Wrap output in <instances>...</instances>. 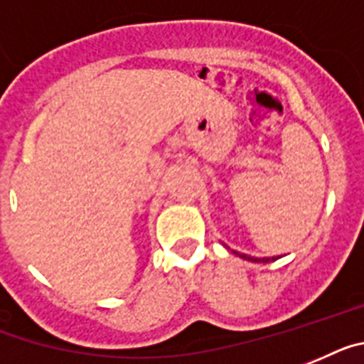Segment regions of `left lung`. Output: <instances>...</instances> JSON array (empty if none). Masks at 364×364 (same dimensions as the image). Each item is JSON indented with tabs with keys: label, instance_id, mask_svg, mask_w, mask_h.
<instances>
[{
	"label": "left lung",
	"instance_id": "obj_1",
	"mask_svg": "<svg viewBox=\"0 0 364 364\" xmlns=\"http://www.w3.org/2000/svg\"><path fill=\"white\" fill-rule=\"evenodd\" d=\"M237 253V255H239V257H242V259H248V261H253V262H270V261H274V257H268V259H257V257H250V255H244V253H239V252H235Z\"/></svg>",
	"mask_w": 364,
	"mask_h": 364
}]
</instances>
